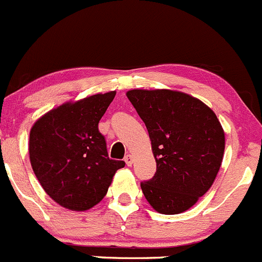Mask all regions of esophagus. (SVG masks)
I'll list each match as a JSON object with an SVG mask.
<instances>
[{
  "mask_svg": "<svg viewBox=\"0 0 262 262\" xmlns=\"http://www.w3.org/2000/svg\"><path fill=\"white\" fill-rule=\"evenodd\" d=\"M132 161H134V160H132V156L130 155V154L125 156V163L127 164V166H131L132 165Z\"/></svg>",
  "mask_w": 262,
  "mask_h": 262,
  "instance_id": "esophagus-1",
  "label": "esophagus"
}]
</instances>
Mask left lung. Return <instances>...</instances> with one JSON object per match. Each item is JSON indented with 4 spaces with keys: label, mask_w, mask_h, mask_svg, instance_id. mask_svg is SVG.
<instances>
[{
    "label": "left lung",
    "mask_w": 262,
    "mask_h": 262,
    "mask_svg": "<svg viewBox=\"0 0 262 262\" xmlns=\"http://www.w3.org/2000/svg\"><path fill=\"white\" fill-rule=\"evenodd\" d=\"M145 122L156 172L141 182L155 211L178 214L212 187L225 152V132L217 116L189 94L169 90L127 92Z\"/></svg>",
    "instance_id": "8db88e82"
}]
</instances>
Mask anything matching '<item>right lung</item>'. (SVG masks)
I'll list each match as a JSON object with an SVG mask.
<instances>
[{"mask_svg": "<svg viewBox=\"0 0 262 262\" xmlns=\"http://www.w3.org/2000/svg\"><path fill=\"white\" fill-rule=\"evenodd\" d=\"M116 92L94 94L51 110L30 132L32 170L48 195L72 211H85L103 199L125 161L108 158L98 123Z\"/></svg>", "mask_w": 262, "mask_h": 262, "instance_id": "right-lung-1", "label": "right lung"}]
</instances>
